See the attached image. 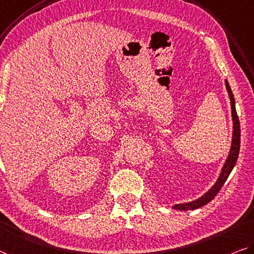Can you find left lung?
<instances>
[{"instance_id": "left-lung-1", "label": "left lung", "mask_w": 254, "mask_h": 254, "mask_svg": "<svg viewBox=\"0 0 254 254\" xmlns=\"http://www.w3.org/2000/svg\"><path fill=\"white\" fill-rule=\"evenodd\" d=\"M226 83V87H227L228 94H229V99H231V105H232V116H233V125H234V130H233V142H232V147H231V152H229V155L227 158V161L225 162V166L222 168V171L220 174L219 178L216 182V184L212 186V189H210L208 192H206L203 196H201L200 198H197L196 201L190 202V203H184V204H176L174 206V209L176 210H184V211H187V210H194L197 208H201L204 204L209 203L210 201L213 200L214 196L219 192L222 185L225 184V182L227 181V178L231 174V171L233 170L234 166L237 161V158H239V153H240V146H241V127H240V120H239V116H237L236 109H235V100H234V95L233 92L231 89V86H229L228 81L225 80Z\"/></svg>"}]
</instances>
